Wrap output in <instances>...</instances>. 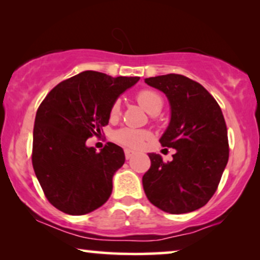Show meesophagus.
<instances>
[{
    "instance_id": "obj_1",
    "label": "esophagus",
    "mask_w": 260,
    "mask_h": 260,
    "mask_svg": "<svg viewBox=\"0 0 260 260\" xmlns=\"http://www.w3.org/2000/svg\"><path fill=\"white\" fill-rule=\"evenodd\" d=\"M124 154H125V158H126V159H130V158L134 156L135 152L129 150V149H125V150H124Z\"/></svg>"
}]
</instances>
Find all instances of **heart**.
<instances>
[{
  "label": "heart",
  "instance_id": "heart-1",
  "mask_svg": "<svg viewBox=\"0 0 260 260\" xmlns=\"http://www.w3.org/2000/svg\"><path fill=\"white\" fill-rule=\"evenodd\" d=\"M136 101L145 111L150 115H157L163 108V97L158 92L154 90H149V88H144L137 92ZM122 113V106H120V101L116 99L112 103L111 108H110V118L117 119ZM113 141L123 147L131 148V149H138L144 144L145 141L150 138V133L145 130H137L131 129V127H122V129L116 130L113 133Z\"/></svg>",
  "mask_w": 260,
  "mask_h": 260
}]
</instances>
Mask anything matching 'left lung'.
<instances>
[{
    "instance_id": "left-lung-1",
    "label": "left lung",
    "mask_w": 260,
    "mask_h": 260,
    "mask_svg": "<svg viewBox=\"0 0 260 260\" xmlns=\"http://www.w3.org/2000/svg\"><path fill=\"white\" fill-rule=\"evenodd\" d=\"M145 83L169 99L172 119L159 143L176 149L167 163L159 155L149 154L151 166L142 179L145 195L170 214L197 211L214 195L229 162L221 109L201 84L182 74L147 78Z\"/></svg>"
}]
</instances>
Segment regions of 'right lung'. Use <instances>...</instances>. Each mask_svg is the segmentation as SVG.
<instances>
[{"label":"right lung","instance_id":"add662e5","mask_svg":"<svg viewBox=\"0 0 260 260\" xmlns=\"http://www.w3.org/2000/svg\"><path fill=\"white\" fill-rule=\"evenodd\" d=\"M140 80L85 71L59 83L39 106L31 163L45 197L71 215L87 214L108 201L112 176L124 165L123 149L108 142L86 147L110 118L112 103Z\"/></svg>","mask_w":260,"mask_h":260}]
</instances>
